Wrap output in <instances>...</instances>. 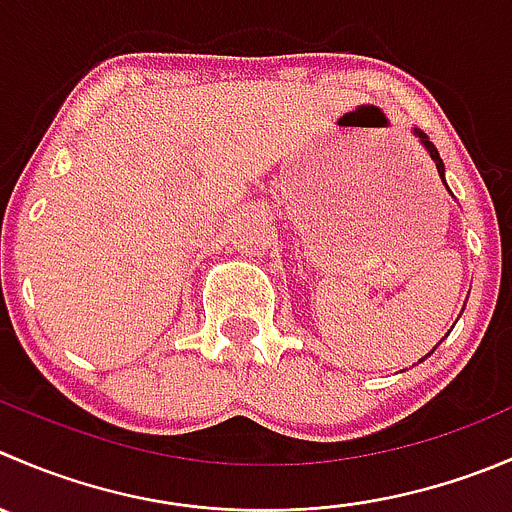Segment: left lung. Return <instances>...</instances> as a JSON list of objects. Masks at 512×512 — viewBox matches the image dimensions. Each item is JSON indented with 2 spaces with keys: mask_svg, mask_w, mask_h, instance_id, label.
<instances>
[{
  "mask_svg": "<svg viewBox=\"0 0 512 512\" xmlns=\"http://www.w3.org/2000/svg\"><path fill=\"white\" fill-rule=\"evenodd\" d=\"M413 132H415V137H420V145H423L425 150H428V155L433 157L435 167H438L440 180H443V185H445V165H443V160H440V155H438V150H435V145L428 140V135H425V132H420V130H413ZM445 187H448V185H445ZM438 345H440V342H438ZM433 350H435V347H433ZM433 350H430V352H433ZM430 352H428V355H430ZM428 355H425V357H428ZM425 357H423V360H425Z\"/></svg>",
  "mask_w": 512,
  "mask_h": 512,
  "instance_id": "8db88e82",
  "label": "left lung"
}]
</instances>
